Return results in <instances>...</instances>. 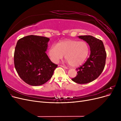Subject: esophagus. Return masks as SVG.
I'll list each match as a JSON object with an SVG mask.
<instances>
[{"instance_id":"esophagus-1","label":"esophagus","mask_w":121,"mask_h":121,"mask_svg":"<svg viewBox=\"0 0 121 121\" xmlns=\"http://www.w3.org/2000/svg\"><path fill=\"white\" fill-rule=\"evenodd\" d=\"M60 67H63V68H65V69H68V68L67 67L64 66V65H60Z\"/></svg>"}]
</instances>
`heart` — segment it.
Instances as JSON below:
<instances>
[{"instance_id":"1","label":"heart","mask_w":121,"mask_h":121,"mask_svg":"<svg viewBox=\"0 0 121 121\" xmlns=\"http://www.w3.org/2000/svg\"><path fill=\"white\" fill-rule=\"evenodd\" d=\"M89 53V47L86 42L76 40H65L53 44L48 50V54L54 63H57L63 58L72 67H77L82 65Z\"/></svg>"}]
</instances>
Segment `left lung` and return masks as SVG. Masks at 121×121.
Segmentation results:
<instances>
[{"label":"left lung","mask_w":121,"mask_h":121,"mask_svg":"<svg viewBox=\"0 0 121 121\" xmlns=\"http://www.w3.org/2000/svg\"><path fill=\"white\" fill-rule=\"evenodd\" d=\"M78 37L88 44L90 55L85 64L76 69L78 75L72 80L78 84H87L94 81L101 74L107 54L101 40L90 35L79 36Z\"/></svg>","instance_id":"8db88e82"}]
</instances>
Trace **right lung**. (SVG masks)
<instances>
[{"label":"right lung","mask_w":121,"mask_h":121,"mask_svg":"<svg viewBox=\"0 0 121 121\" xmlns=\"http://www.w3.org/2000/svg\"><path fill=\"white\" fill-rule=\"evenodd\" d=\"M49 40L42 36L29 35L17 43L14 67L20 78L29 85H43L52 77L57 67L45 52Z\"/></svg>","instance_id":"1"}]
</instances>
